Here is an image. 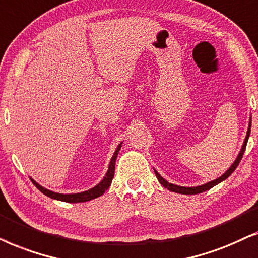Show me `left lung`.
<instances>
[{
	"label": "left lung",
	"instance_id": "8db88e82",
	"mask_svg": "<svg viewBox=\"0 0 258 258\" xmlns=\"http://www.w3.org/2000/svg\"><path fill=\"white\" fill-rule=\"evenodd\" d=\"M250 128H251V123H250V125H249V130H248V133H246L244 144H243L241 152H239L238 157H237V159L235 160V163H233V164L231 165V167H230V169H229L228 171H226V172H225L224 174H223V176L217 178V179L212 180V181H210V183H207V184H204V185H201V186H196V187H184V186H178V185H173V184L169 183V181L165 180L164 178L161 177L160 174L158 173L156 170H154V173H156L158 180H159V183H160L161 185H163V186H164L165 188H167V190H170V191H172V192H177V194H181V195H197V194H202V192H204V191H207V190H210V188L214 187L215 185H217V184L221 183V181L225 180L226 178H228V177L230 176V174H231V173L233 172V171L236 170V167L238 166L239 161L242 160L243 154H244L246 144H248V139H249V136H250Z\"/></svg>",
	"mask_w": 258,
	"mask_h": 258
}]
</instances>
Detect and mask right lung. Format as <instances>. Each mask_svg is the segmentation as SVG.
<instances>
[{
	"mask_svg": "<svg viewBox=\"0 0 258 258\" xmlns=\"http://www.w3.org/2000/svg\"><path fill=\"white\" fill-rule=\"evenodd\" d=\"M121 144L122 143L119 144L118 147H116L114 154H113V157H112V159H111V163H109V166H108V171H107V173H106L105 178L100 181V183L97 185V186H94L93 188H91V190L85 191V192H80V194L62 195V194H56V192L47 190V188L42 187V186H41V185L37 184L35 180L32 179L33 184L35 185V186L39 188V190L42 192L43 195H46V196H48V197H50V198H53V199H57V201L67 202V203H82V202H87V201H91V199L100 197V196L104 195L105 191L107 190L109 186H111L112 179H113V177H114L115 159H116V156H118L120 149H121Z\"/></svg>",
	"mask_w": 258,
	"mask_h": 258,
	"instance_id": "obj_1",
	"label": "right lung"
}]
</instances>
